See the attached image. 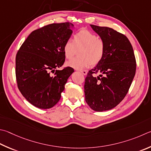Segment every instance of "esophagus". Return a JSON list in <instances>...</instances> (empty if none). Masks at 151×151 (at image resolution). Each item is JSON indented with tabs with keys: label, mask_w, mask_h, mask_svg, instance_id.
<instances>
[{
	"label": "esophagus",
	"mask_w": 151,
	"mask_h": 151,
	"mask_svg": "<svg viewBox=\"0 0 151 151\" xmlns=\"http://www.w3.org/2000/svg\"><path fill=\"white\" fill-rule=\"evenodd\" d=\"M81 72L84 75H87V73H88V71L87 70H81Z\"/></svg>",
	"instance_id": "obj_1"
}]
</instances>
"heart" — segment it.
<instances>
[{"mask_svg": "<svg viewBox=\"0 0 151 151\" xmlns=\"http://www.w3.org/2000/svg\"><path fill=\"white\" fill-rule=\"evenodd\" d=\"M78 49L79 57L68 62L67 65L75 69L81 70L90 65L99 63L104 55L105 43L94 33L82 29L74 35L73 41L68 39L65 42L63 46L65 57L71 59Z\"/></svg>", "mask_w": 151, "mask_h": 151, "instance_id": "heart-1", "label": "heart"}]
</instances>
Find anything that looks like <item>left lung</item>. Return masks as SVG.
Segmentation results:
<instances>
[{"label":"left lung","mask_w":151,"mask_h":151,"mask_svg":"<svg viewBox=\"0 0 151 151\" xmlns=\"http://www.w3.org/2000/svg\"><path fill=\"white\" fill-rule=\"evenodd\" d=\"M105 43L102 59L88 73L84 83L85 100L93 110L103 111L122 102L132 83L136 60L129 40L108 27L90 25ZM100 73L96 78L94 73Z\"/></svg>","instance_id":"1"}]
</instances>
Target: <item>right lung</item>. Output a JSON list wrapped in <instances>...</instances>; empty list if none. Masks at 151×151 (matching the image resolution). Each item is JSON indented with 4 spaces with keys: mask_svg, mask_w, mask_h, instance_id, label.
I'll use <instances>...</instances> for the list:
<instances>
[{
    "mask_svg": "<svg viewBox=\"0 0 151 151\" xmlns=\"http://www.w3.org/2000/svg\"><path fill=\"white\" fill-rule=\"evenodd\" d=\"M73 28V24L65 22L49 24L34 30L16 54L18 89L38 108L49 109L59 102L67 79L74 72L69 67L55 70L64 63L63 46L72 35Z\"/></svg>",
    "mask_w": 151,
    "mask_h": 151,
    "instance_id": "obj_1",
    "label": "right lung"
}]
</instances>
